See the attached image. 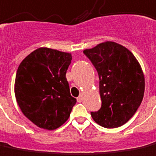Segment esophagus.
Returning <instances> with one entry per match:
<instances>
[{"mask_svg":"<svg viewBox=\"0 0 156 156\" xmlns=\"http://www.w3.org/2000/svg\"><path fill=\"white\" fill-rule=\"evenodd\" d=\"M77 101H78V102H81V101H83V94H80V95L77 98Z\"/></svg>","mask_w":156,"mask_h":156,"instance_id":"1","label":"esophagus"}]
</instances>
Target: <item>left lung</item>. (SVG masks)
I'll return each mask as SVG.
<instances>
[{
  "instance_id": "8db88e82",
  "label": "left lung",
  "mask_w": 156,
  "mask_h": 156,
  "mask_svg": "<svg viewBox=\"0 0 156 156\" xmlns=\"http://www.w3.org/2000/svg\"><path fill=\"white\" fill-rule=\"evenodd\" d=\"M96 68L100 78L101 108L91 112L101 127L122 126L135 114L142 102L145 79L142 67L128 49L105 41L83 51Z\"/></svg>"
}]
</instances>
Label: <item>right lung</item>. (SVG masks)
Returning a JSON list of instances; mask_svg holds the SVG:
<instances>
[{
  "mask_svg": "<svg viewBox=\"0 0 156 156\" xmlns=\"http://www.w3.org/2000/svg\"><path fill=\"white\" fill-rule=\"evenodd\" d=\"M72 54L36 49L17 68L14 93L19 108L37 127L55 130L64 124L77 100L71 95L66 73Z\"/></svg>",
  "mask_w": 156,
  "mask_h": 156,
  "instance_id": "obj_1",
  "label": "right lung"
}]
</instances>
